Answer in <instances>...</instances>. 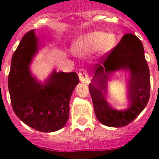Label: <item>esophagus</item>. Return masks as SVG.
Segmentation results:
<instances>
[{
	"mask_svg": "<svg viewBox=\"0 0 159 159\" xmlns=\"http://www.w3.org/2000/svg\"><path fill=\"white\" fill-rule=\"evenodd\" d=\"M79 78L80 80V81L84 82V83H88L89 81V74H88L87 70L84 69H80L79 71Z\"/></svg>",
	"mask_w": 159,
	"mask_h": 159,
	"instance_id": "34e87169",
	"label": "esophagus"
}]
</instances>
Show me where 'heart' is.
<instances>
[{
	"label": "heart",
	"mask_w": 159,
	"mask_h": 159,
	"mask_svg": "<svg viewBox=\"0 0 159 159\" xmlns=\"http://www.w3.org/2000/svg\"><path fill=\"white\" fill-rule=\"evenodd\" d=\"M117 39L113 33L93 32L82 35L76 39L72 46L73 52L77 55H87L95 51L100 54H106L114 48Z\"/></svg>",
	"instance_id": "b5f03b06"
}]
</instances>
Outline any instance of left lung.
I'll return each mask as SVG.
<instances>
[{"label":"left lung","mask_w":159,"mask_h":159,"mask_svg":"<svg viewBox=\"0 0 159 159\" xmlns=\"http://www.w3.org/2000/svg\"><path fill=\"white\" fill-rule=\"evenodd\" d=\"M93 67L94 75L89 88L98 120L111 127L128 125L141 113L150 96V75L143 44L134 34H125L113 50L102 57L100 63ZM119 69H127L130 72V104L126 110L122 111L113 109L106 100L110 74Z\"/></svg>","instance_id":"8db88e82"}]
</instances>
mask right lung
Masks as SVG:
<instances>
[{
  "instance_id": "right-lung-1",
  "label": "right lung",
  "mask_w": 159,
  "mask_h": 159,
  "mask_svg": "<svg viewBox=\"0 0 159 159\" xmlns=\"http://www.w3.org/2000/svg\"><path fill=\"white\" fill-rule=\"evenodd\" d=\"M38 48L39 39L30 30L12 57L9 92L14 111L23 122L39 131L53 132L66 124L70 100L80 80L75 72L53 70L43 84L39 83L29 70Z\"/></svg>"
}]
</instances>
